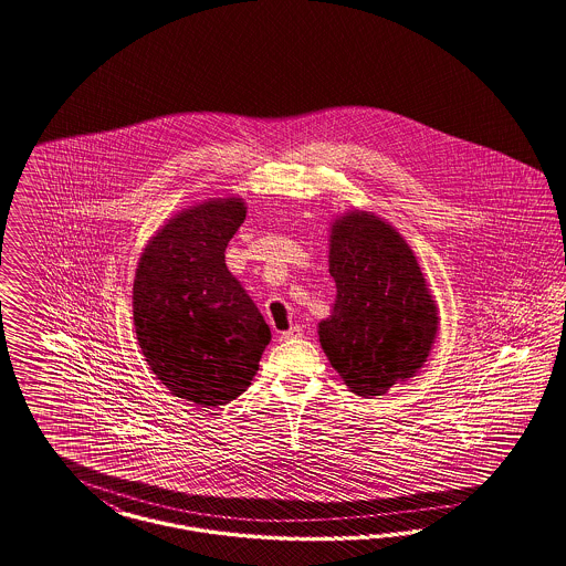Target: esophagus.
Returning a JSON list of instances; mask_svg holds the SVG:
<instances>
[{
	"label": "esophagus",
	"instance_id": "esophagus-1",
	"mask_svg": "<svg viewBox=\"0 0 566 566\" xmlns=\"http://www.w3.org/2000/svg\"><path fill=\"white\" fill-rule=\"evenodd\" d=\"M300 336H302V327L300 325H292L287 332L281 334V340H294V338H300Z\"/></svg>",
	"mask_w": 566,
	"mask_h": 566
}]
</instances>
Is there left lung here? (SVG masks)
<instances>
[{"label": "left lung", "instance_id": "1", "mask_svg": "<svg viewBox=\"0 0 566 566\" xmlns=\"http://www.w3.org/2000/svg\"><path fill=\"white\" fill-rule=\"evenodd\" d=\"M332 315L319 343L353 394L385 395L412 378L438 334V306L403 237L368 211H348L329 234Z\"/></svg>", "mask_w": 566, "mask_h": 566}]
</instances>
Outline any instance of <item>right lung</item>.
<instances>
[{"label": "right lung", "instance_id": "obj_1", "mask_svg": "<svg viewBox=\"0 0 566 566\" xmlns=\"http://www.w3.org/2000/svg\"><path fill=\"white\" fill-rule=\"evenodd\" d=\"M241 198H216L167 221L139 258L133 283L137 340L156 378L200 408L251 385L271 327L226 266L245 220Z\"/></svg>", "mask_w": 566, "mask_h": 566}]
</instances>
